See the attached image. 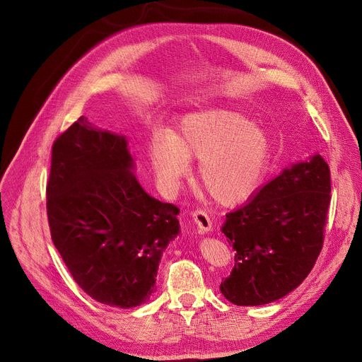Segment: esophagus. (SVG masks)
<instances>
[{"instance_id":"34e87169","label":"esophagus","mask_w":362,"mask_h":362,"mask_svg":"<svg viewBox=\"0 0 362 362\" xmlns=\"http://www.w3.org/2000/svg\"><path fill=\"white\" fill-rule=\"evenodd\" d=\"M192 217H194V221H195L197 226H198L199 232L208 233V232L213 230L214 223H213V220L210 218V216L206 214V211H204V210H195V211L192 213Z\"/></svg>"}]
</instances>
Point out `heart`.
I'll return each instance as SVG.
<instances>
[{"label": "heart", "mask_w": 362, "mask_h": 362, "mask_svg": "<svg viewBox=\"0 0 362 362\" xmlns=\"http://www.w3.org/2000/svg\"><path fill=\"white\" fill-rule=\"evenodd\" d=\"M151 156L168 187L191 173L189 160H199L201 185L217 202L230 205L257 191L272 160V139L245 114L217 107L189 114L173 136L156 133Z\"/></svg>", "instance_id": "1"}]
</instances>
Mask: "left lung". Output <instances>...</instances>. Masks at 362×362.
<instances>
[{"label": "left lung", "instance_id": "obj_1", "mask_svg": "<svg viewBox=\"0 0 362 362\" xmlns=\"http://www.w3.org/2000/svg\"><path fill=\"white\" fill-rule=\"evenodd\" d=\"M330 170L321 156L300 161L226 214L221 232L235 267L220 291L239 307L264 305L296 289L313 270L325 240Z\"/></svg>", "mask_w": 362, "mask_h": 362}]
</instances>
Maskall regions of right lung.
<instances>
[{"mask_svg":"<svg viewBox=\"0 0 362 362\" xmlns=\"http://www.w3.org/2000/svg\"><path fill=\"white\" fill-rule=\"evenodd\" d=\"M123 135L79 117L52 145L47 185L51 239L79 288L104 305L149 299L179 208L149 197Z\"/></svg>","mask_w":362,"mask_h":362,"instance_id":"right-lung-1","label":"right lung"}]
</instances>
